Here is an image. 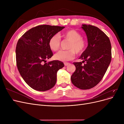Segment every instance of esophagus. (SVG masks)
<instances>
[{"label": "esophagus", "instance_id": "1", "mask_svg": "<svg viewBox=\"0 0 124 124\" xmlns=\"http://www.w3.org/2000/svg\"><path fill=\"white\" fill-rule=\"evenodd\" d=\"M69 64H70V63H69V62H64V65H65V66H68V65H69Z\"/></svg>", "mask_w": 124, "mask_h": 124}]
</instances>
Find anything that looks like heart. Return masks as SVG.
<instances>
[{
  "instance_id": "b5f03b06",
  "label": "heart",
  "mask_w": 124,
  "mask_h": 124,
  "mask_svg": "<svg viewBox=\"0 0 124 124\" xmlns=\"http://www.w3.org/2000/svg\"><path fill=\"white\" fill-rule=\"evenodd\" d=\"M62 36L70 41L66 51H60L54 55L55 59L59 61H69L74 58L76 52L82 54L84 51L86 46L85 40L82 38L81 33L76 30L71 29L63 32ZM61 37L58 34L52 36L48 41V46L51 50L56 51L58 50L61 44Z\"/></svg>"
}]
</instances>
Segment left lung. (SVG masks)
I'll return each instance as SVG.
<instances>
[{"label":"left lung","mask_w":124,"mask_h":124,"mask_svg":"<svg viewBox=\"0 0 124 124\" xmlns=\"http://www.w3.org/2000/svg\"><path fill=\"white\" fill-rule=\"evenodd\" d=\"M81 28L87 36L88 46L79 57L83 61L73 63L76 69L71 80L77 87L88 89L98 84L106 73L111 61V44L98 27L83 24Z\"/></svg>","instance_id":"obj_1"}]
</instances>
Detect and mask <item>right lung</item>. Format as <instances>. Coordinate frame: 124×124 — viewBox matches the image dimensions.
<instances>
[{
    "label": "right lung",
    "instance_id": "right-lung-1",
    "mask_svg": "<svg viewBox=\"0 0 124 124\" xmlns=\"http://www.w3.org/2000/svg\"><path fill=\"white\" fill-rule=\"evenodd\" d=\"M65 27L38 26L29 29L18 40L16 51L17 67L22 78L32 89L43 92L55 85L57 71L64 64L59 61L46 62V59L53 55L48 41Z\"/></svg>",
    "mask_w": 124,
    "mask_h": 124
}]
</instances>
